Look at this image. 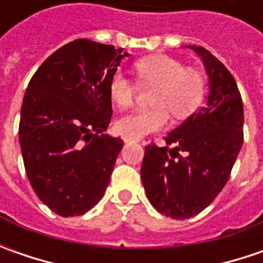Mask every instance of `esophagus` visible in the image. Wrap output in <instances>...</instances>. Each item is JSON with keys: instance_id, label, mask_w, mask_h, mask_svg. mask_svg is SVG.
Returning a JSON list of instances; mask_svg holds the SVG:
<instances>
[{"instance_id": "34e87169", "label": "esophagus", "mask_w": 263, "mask_h": 263, "mask_svg": "<svg viewBox=\"0 0 263 263\" xmlns=\"http://www.w3.org/2000/svg\"><path fill=\"white\" fill-rule=\"evenodd\" d=\"M123 140L126 142V143H132V142H140V139H135V137H123Z\"/></svg>"}]
</instances>
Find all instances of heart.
<instances>
[{
	"mask_svg": "<svg viewBox=\"0 0 263 263\" xmlns=\"http://www.w3.org/2000/svg\"><path fill=\"white\" fill-rule=\"evenodd\" d=\"M137 80L143 86H157L151 102L155 106L139 108L116 121L117 133L127 137H143L167 124L168 112L176 118L190 116L200 106L206 82L200 71L187 68L170 55H152L135 63ZM139 85L123 71H117L109 80V95L120 108L135 102Z\"/></svg>",
	"mask_w": 263,
	"mask_h": 263,
	"instance_id": "1",
	"label": "heart"
}]
</instances>
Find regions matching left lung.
<instances>
[{
	"label": "left lung",
	"mask_w": 263,
	"mask_h": 263,
	"mask_svg": "<svg viewBox=\"0 0 263 263\" xmlns=\"http://www.w3.org/2000/svg\"><path fill=\"white\" fill-rule=\"evenodd\" d=\"M187 48L199 54L206 68L208 104L164 137L165 146L147 145L140 170L149 202L174 219L195 217L211 205L243 145V102L234 77L203 46ZM170 144L175 147L170 149Z\"/></svg>",
	"instance_id": "8db88e82"
}]
</instances>
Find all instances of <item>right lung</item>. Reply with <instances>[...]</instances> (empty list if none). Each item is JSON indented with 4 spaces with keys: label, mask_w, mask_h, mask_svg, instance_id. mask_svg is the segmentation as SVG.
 I'll return each instance as SVG.
<instances>
[{
    "label": "right lung",
    "mask_w": 263,
    "mask_h": 263,
    "mask_svg": "<svg viewBox=\"0 0 263 263\" xmlns=\"http://www.w3.org/2000/svg\"><path fill=\"white\" fill-rule=\"evenodd\" d=\"M123 49L76 39L46 58L26 89L18 140L37 197L61 217L86 214L102 199L120 137L102 135L112 116L109 80Z\"/></svg>",
    "instance_id": "add662e5"
}]
</instances>
